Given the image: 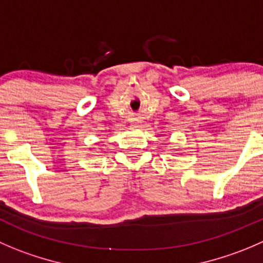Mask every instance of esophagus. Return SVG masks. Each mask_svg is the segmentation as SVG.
Returning <instances> with one entry per match:
<instances>
[{
  "label": "esophagus",
  "mask_w": 263,
  "mask_h": 263,
  "mask_svg": "<svg viewBox=\"0 0 263 263\" xmlns=\"http://www.w3.org/2000/svg\"><path fill=\"white\" fill-rule=\"evenodd\" d=\"M134 123H137V122H135V121H134Z\"/></svg>",
  "instance_id": "esophagus-1"
}]
</instances>
